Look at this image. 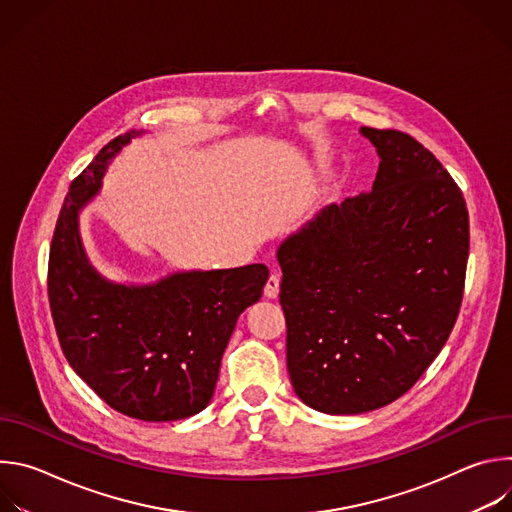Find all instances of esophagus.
<instances>
[{
    "label": "esophagus",
    "instance_id": "34e87169",
    "mask_svg": "<svg viewBox=\"0 0 512 512\" xmlns=\"http://www.w3.org/2000/svg\"><path fill=\"white\" fill-rule=\"evenodd\" d=\"M277 296H279V275L271 273V277H269L267 283H265V298L275 300Z\"/></svg>",
    "mask_w": 512,
    "mask_h": 512
}]
</instances>
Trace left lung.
<instances>
[{
	"instance_id": "8db88e82",
	"label": "left lung",
	"mask_w": 512,
	"mask_h": 512,
	"mask_svg": "<svg viewBox=\"0 0 512 512\" xmlns=\"http://www.w3.org/2000/svg\"><path fill=\"white\" fill-rule=\"evenodd\" d=\"M379 154L369 194L322 208L277 247L287 371L328 415L407 393L444 348L462 304L466 200L411 135L360 127Z\"/></svg>"
}]
</instances>
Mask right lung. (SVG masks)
I'll list each match as a JSON object with an SVG mask.
<instances>
[{
  "instance_id": "1",
  "label": "right lung",
  "mask_w": 512,
  "mask_h": 512,
  "mask_svg": "<svg viewBox=\"0 0 512 512\" xmlns=\"http://www.w3.org/2000/svg\"><path fill=\"white\" fill-rule=\"evenodd\" d=\"M141 133L109 141L72 180L52 237L48 298L66 360L109 407L141 421H176L210 403L229 338L261 300L269 269L174 271L133 285L93 267L81 212L101 192L113 158Z\"/></svg>"
}]
</instances>
